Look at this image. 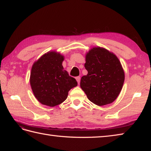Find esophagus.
<instances>
[{"label":"esophagus","mask_w":151,"mask_h":151,"mask_svg":"<svg viewBox=\"0 0 151 151\" xmlns=\"http://www.w3.org/2000/svg\"><path fill=\"white\" fill-rule=\"evenodd\" d=\"M76 81H77L78 84H80V82H81V77L80 76H77V77H76Z\"/></svg>","instance_id":"obj_1"}]
</instances>
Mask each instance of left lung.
<instances>
[{
    "mask_svg": "<svg viewBox=\"0 0 151 151\" xmlns=\"http://www.w3.org/2000/svg\"><path fill=\"white\" fill-rule=\"evenodd\" d=\"M88 74L82 76L81 87L92 103L99 106L112 103L121 93L124 73L118 58L105 48H92L86 55Z\"/></svg>",
    "mask_w": 151,
    "mask_h": 151,
    "instance_id": "1",
    "label": "left lung"
}]
</instances>
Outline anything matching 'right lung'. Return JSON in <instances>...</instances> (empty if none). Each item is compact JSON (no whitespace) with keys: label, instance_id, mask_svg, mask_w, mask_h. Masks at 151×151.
<instances>
[{"label":"right lung","instance_id":"add662e5","mask_svg":"<svg viewBox=\"0 0 151 151\" xmlns=\"http://www.w3.org/2000/svg\"><path fill=\"white\" fill-rule=\"evenodd\" d=\"M63 56L49 52L32 65L30 83L33 93L40 103L48 106L65 101L71 88L77 86L76 79L64 70Z\"/></svg>","mask_w":151,"mask_h":151}]
</instances>
